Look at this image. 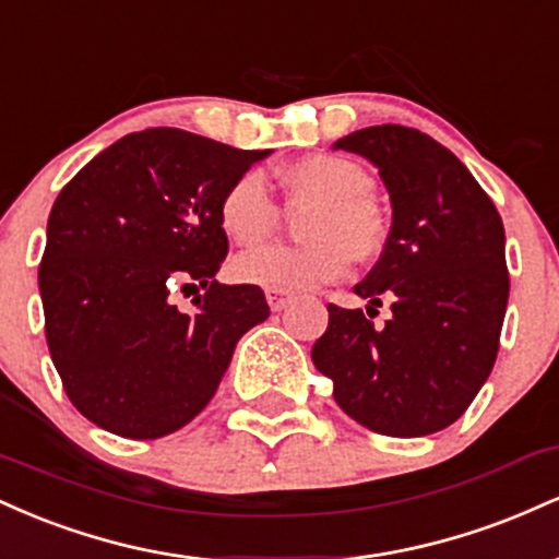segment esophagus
<instances>
[{
    "label": "esophagus",
    "mask_w": 559,
    "mask_h": 559,
    "mask_svg": "<svg viewBox=\"0 0 559 559\" xmlns=\"http://www.w3.org/2000/svg\"><path fill=\"white\" fill-rule=\"evenodd\" d=\"M265 297H267V305H271L273 312L286 310V305L292 301V297H288V294H284V292H267Z\"/></svg>",
    "instance_id": "esophagus-1"
}]
</instances>
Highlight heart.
Instances as JSON below:
<instances>
[{"label":"heart","mask_w":559,"mask_h":559,"mask_svg":"<svg viewBox=\"0 0 559 559\" xmlns=\"http://www.w3.org/2000/svg\"><path fill=\"white\" fill-rule=\"evenodd\" d=\"M281 178L294 197L318 199L307 223L305 247H258L236 258L234 273L243 284L267 292H310L344 278L349 260L373 258L381 247V217L370 204L373 178L360 165L333 155H310L286 165ZM221 228L241 247L265 241L278 226L265 178L249 170L228 186L217 207Z\"/></svg>","instance_id":"obj_1"}]
</instances>
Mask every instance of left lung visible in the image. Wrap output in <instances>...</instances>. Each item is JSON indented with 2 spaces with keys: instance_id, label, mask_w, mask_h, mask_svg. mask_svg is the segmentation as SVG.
Here are the masks:
<instances>
[{
  "instance_id": "left-lung-1",
  "label": "left lung",
  "mask_w": 559,
  "mask_h": 559,
  "mask_svg": "<svg viewBox=\"0 0 559 559\" xmlns=\"http://www.w3.org/2000/svg\"><path fill=\"white\" fill-rule=\"evenodd\" d=\"M333 150L373 163L389 191L381 260L355 286L370 307L391 299L383 329L329 305L312 362L333 400L383 436H428L476 400L499 349L510 275L504 226L471 170L447 146L404 126H370Z\"/></svg>"
}]
</instances>
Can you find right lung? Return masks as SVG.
<instances>
[{"mask_svg":"<svg viewBox=\"0 0 559 559\" xmlns=\"http://www.w3.org/2000/svg\"><path fill=\"white\" fill-rule=\"evenodd\" d=\"M271 150L181 128L128 133L83 165L47 223L38 292L75 409L126 439H159L213 400L236 344L271 316L260 286L217 284L226 189ZM205 288L191 313L173 290Z\"/></svg>","mask_w":559,"mask_h":559,"instance_id":"add662e5","label":"right lung"}]
</instances>
